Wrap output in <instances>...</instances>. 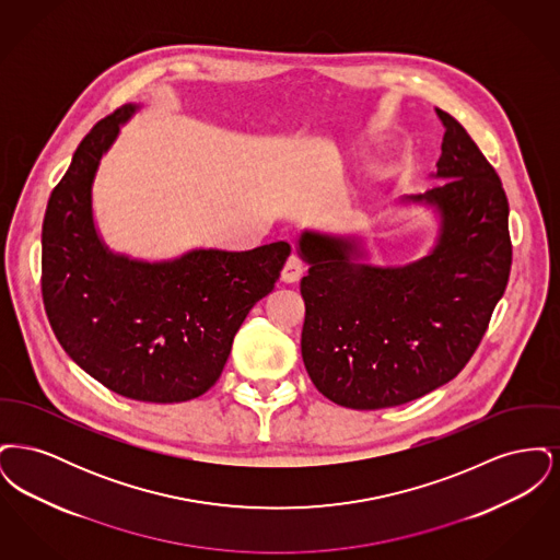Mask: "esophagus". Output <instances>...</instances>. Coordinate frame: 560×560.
<instances>
[{
	"mask_svg": "<svg viewBox=\"0 0 560 560\" xmlns=\"http://www.w3.org/2000/svg\"><path fill=\"white\" fill-rule=\"evenodd\" d=\"M302 272H304V267H302L300 258L298 256H290L285 267L281 270V281L283 283H295L302 277Z\"/></svg>",
	"mask_w": 560,
	"mask_h": 560,
	"instance_id": "1",
	"label": "esophagus"
}]
</instances>
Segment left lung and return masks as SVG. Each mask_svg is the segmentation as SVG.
<instances>
[{
    "label": "left lung",
    "instance_id": "1",
    "mask_svg": "<svg viewBox=\"0 0 560 560\" xmlns=\"http://www.w3.org/2000/svg\"><path fill=\"white\" fill-rule=\"evenodd\" d=\"M430 178L441 185L402 195L395 208H427L434 240L413 262L373 265L368 233L300 231L308 265L302 359L327 399L384 409L447 384L479 347L508 285L512 247L508 199L495 170L450 113Z\"/></svg>",
    "mask_w": 560,
    "mask_h": 560
}]
</instances>
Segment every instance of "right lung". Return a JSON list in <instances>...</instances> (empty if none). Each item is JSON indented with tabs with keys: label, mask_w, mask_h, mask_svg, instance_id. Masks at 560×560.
I'll return each mask as SVG.
<instances>
[{
	"label": "right lung",
	"mask_w": 560,
	"mask_h": 560,
	"mask_svg": "<svg viewBox=\"0 0 560 560\" xmlns=\"http://www.w3.org/2000/svg\"><path fill=\"white\" fill-rule=\"evenodd\" d=\"M142 105H124L81 140L48 201L42 292L54 334L108 390L144 402H183L210 390L235 334L272 292L285 241L247 252L195 247L167 260L110 249L94 215L101 161Z\"/></svg>",
	"instance_id": "add662e5"
}]
</instances>
